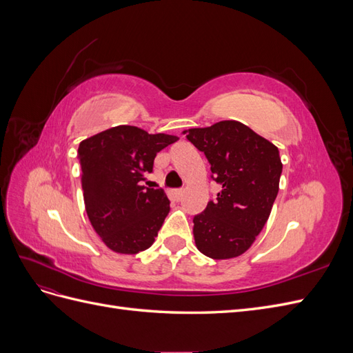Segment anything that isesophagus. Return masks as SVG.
Wrapping results in <instances>:
<instances>
[{
  "instance_id": "1",
  "label": "esophagus",
  "mask_w": 353,
  "mask_h": 353,
  "mask_svg": "<svg viewBox=\"0 0 353 353\" xmlns=\"http://www.w3.org/2000/svg\"><path fill=\"white\" fill-rule=\"evenodd\" d=\"M174 197H175V200H176V201H179L181 199L184 197V190H183V188L175 190V191H174Z\"/></svg>"
}]
</instances>
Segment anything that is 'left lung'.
<instances>
[{
	"label": "left lung",
	"instance_id": "left-lung-1",
	"mask_svg": "<svg viewBox=\"0 0 353 353\" xmlns=\"http://www.w3.org/2000/svg\"><path fill=\"white\" fill-rule=\"evenodd\" d=\"M185 132L205 153L210 178L222 187L216 200L193 218L197 249L212 259L236 258L270 218L283 172L279 148L237 121Z\"/></svg>",
	"mask_w": 353,
	"mask_h": 353
}]
</instances>
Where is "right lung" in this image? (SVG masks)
Masks as SVG:
<instances>
[{"label": "right lung", "instance_id": "1", "mask_svg": "<svg viewBox=\"0 0 353 353\" xmlns=\"http://www.w3.org/2000/svg\"><path fill=\"white\" fill-rule=\"evenodd\" d=\"M175 141L174 135L119 125L79 144L85 210L113 252L135 254L154 243L169 213V199L162 188L141 183L153 172L156 154Z\"/></svg>", "mask_w": 353, "mask_h": 353}]
</instances>
